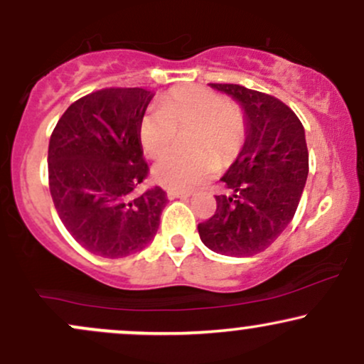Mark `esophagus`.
I'll return each mask as SVG.
<instances>
[{
	"mask_svg": "<svg viewBox=\"0 0 364 364\" xmlns=\"http://www.w3.org/2000/svg\"><path fill=\"white\" fill-rule=\"evenodd\" d=\"M191 193H183V191H174V190H169L168 191V198L174 200V198H190Z\"/></svg>",
	"mask_w": 364,
	"mask_h": 364,
	"instance_id": "obj_1",
	"label": "esophagus"
}]
</instances>
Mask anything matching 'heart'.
Here are the masks:
<instances>
[{
    "instance_id": "obj_1",
    "label": "heart",
    "mask_w": 364,
    "mask_h": 364,
    "mask_svg": "<svg viewBox=\"0 0 364 364\" xmlns=\"http://www.w3.org/2000/svg\"><path fill=\"white\" fill-rule=\"evenodd\" d=\"M191 139L196 156L166 154L154 164L152 178L174 191H188L214 176L219 161L240 152L246 139V119L228 97L202 85H179L169 90L157 109L140 119L139 139L144 152L157 157L173 147L176 132L193 128ZM214 151L216 155L208 154Z\"/></svg>"
}]
</instances>
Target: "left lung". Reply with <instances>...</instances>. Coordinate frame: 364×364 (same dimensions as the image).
Returning a JSON list of instances; mask_svg holds the SVG:
<instances>
[{
    "instance_id": "left-lung-1",
    "label": "left lung",
    "mask_w": 364,
    "mask_h": 364,
    "mask_svg": "<svg viewBox=\"0 0 364 364\" xmlns=\"http://www.w3.org/2000/svg\"><path fill=\"white\" fill-rule=\"evenodd\" d=\"M210 85L241 104L246 140L220 178L232 196H215V214L198 224V235L212 252L252 257L269 248L296 214L308 178L304 128L274 95L236 83Z\"/></svg>"
}]
</instances>
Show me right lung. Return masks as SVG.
<instances>
[{"label":"right lung","mask_w":364,"mask_h":364,"mask_svg":"<svg viewBox=\"0 0 364 364\" xmlns=\"http://www.w3.org/2000/svg\"><path fill=\"white\" fill-rule=\"evenodd\" d=\"M152 97L140 87L92 92L53 129L48 171L54 207L75 241L99 257L144 250L168 203L161 186L129 198L149 174L139 127Z\"/></svg>","instance_id":"right-lung-1"}]
</instances>
